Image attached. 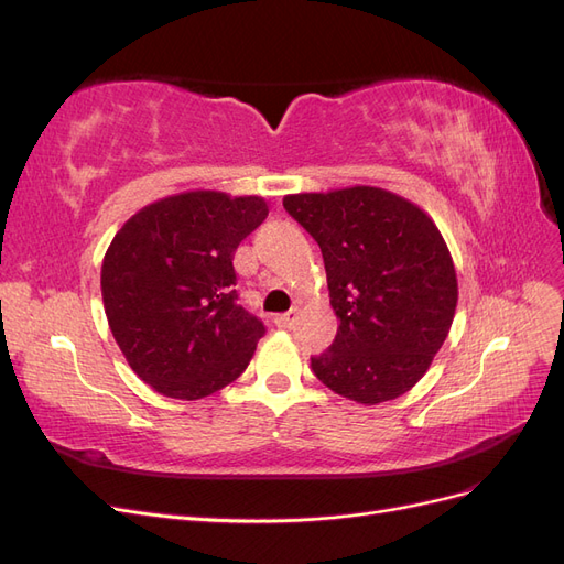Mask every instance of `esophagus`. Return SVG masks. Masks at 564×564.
<instances>
[{
    "mask_svg": "<svg viewBox=\"0 0 564 564\" xmlns=\"http://www.w3.org/2000/svg\"><path fill=\"white\" fill-rule=\"evenodd\" d=\"M296 317H299V311L294 308V311H289V313L278 315V317H275V324H278V327H282V329H292V327H294V322H296Z\"/></svg>",
    "mask_w": 564,
    "mask_h": 564,
    "instance_id": "1",
    "label": "esophagus"
}]
</instances>
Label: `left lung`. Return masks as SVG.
Returning a JSON list of instances; mask_svg holds the SVG:
<instances>
[{
  "label": "left lung",
  "instance_id": "obj_1",
  "mask_svg": "<svg viewBox=\"0 0 564 564\" xmlns=\"http://www.w3.org/2000/svg\"><path fill=\"white\" fill-rule=\"evenodd\" d=\"M282 204L322 249L338 317L329 350L311 357L315 377L367 406L404 395L445 344L458 301L435 220L373 185L286 195Z\"/></svg>",
  "mask_w": 564,
  "mask_h": 564
}]
</instances>
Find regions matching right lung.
Returning a JSON list of instances; mask_svg holds the SVG:
<instances>
[{
    "mask_svg": "<svg viewBox=\"0 0 564 564\" xmlns=\"http://www.w3.org/2000/svg\"><path fill=\"white\" fill-rule=\"evenodd\" d=\"M268 216L259 195H169L117 230L100 294L135 377L174 400H202L232 383L265 334L235 299L232 256Z\"/></svg>",
    "mask_w": 564,
    "mask_h": 564,
    "instance_id": "1",
    "label": "right lung"
}]
</instances>
